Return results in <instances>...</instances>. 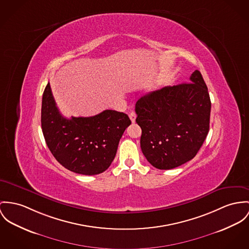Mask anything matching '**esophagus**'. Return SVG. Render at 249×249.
<instances>
[{
    "label": "esophagus",
    "mask_w": 249,
    "mask_h": 249,
    "mask_svg": "<svg viewBox=\"0 0 249 249\" xmlns=\"http://www.w3.org/2000/svg\"><path fill=\"white\" fill-rule=\"evenodd\" d=\"M129 116H130V119H131V121H132L133 123H134V122H135V118H136V114H135L134 112H131V113H130V115H129Z\"/></svg>",
    "instance_id": "34e87169"
}]
</instances>
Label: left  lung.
<instances>
[{
    "instance_id": "1",
    "label": "left lung",
    "mask_w": 249,
    "mask_h": 249,
    "mask_svg": "<svg viewBox=\"0 0 249 249\" xmlns=\"http://www.w3.org/2000/svg\"><path fill=\"white\" fill-rule=\"evenodd\" d=\"M211 102L201 73L190 82L167 86L140 97L136 123L142 153L154 168L171 170L192 160L210 130Z\"/></svg>"
}]
</instances>
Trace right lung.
<instances>
[{"label":"right lung","mask_w":249,"mask_h":249,"mask_svg":"<svg viewBox=\"0 0 249 249\" xmlns=\"http://www.w3.org/2000/svg\"><path fill=\"white\" fill-rule=\"evenodd\" d=\"M131 125L129 116L113 110L89 117L66 118L59 113L50 83L41 102V129L45 142L65 169L84 175L105 172L115 159L119 140Z\"/></svg>","instance_id":"1"}]
</instances>
